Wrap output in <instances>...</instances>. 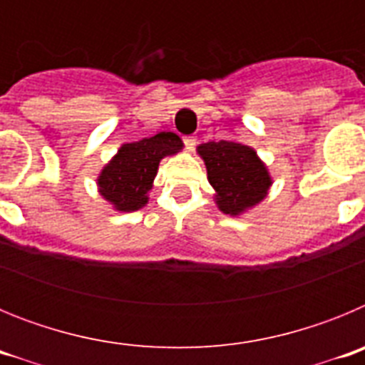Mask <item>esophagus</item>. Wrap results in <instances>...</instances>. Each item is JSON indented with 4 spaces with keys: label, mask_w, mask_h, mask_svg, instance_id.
Masks as SVG:
<instances>
[{
    "label": "esophagus",
    "mask_w": 365,
    "mask_h": 365,
    "mask_svg": "<svg viewBox=\"0 0 365 365\" xmlns=\"http://www.w3.org/2000/svg\"><path fill=\"white\" fill-rule=\"evenodd\" d=\"M195 144H197V138L193 137V135H188V137H185V146L188 148L190 151H192L193 148H195Z\"/></svg>",
    "instance_id": "obj_1"
}]
</instances>
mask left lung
<instances>
[{"label":"left lung","instance_id":"left-lung-1","mask_svg":"<svg viewBox=\"0 0 365 365\" xmlns=\"http://www.w3.org/2000/svg\"><path fill=\"white\" fill-rule=\"evenodd\" d=\"M197 155L206 166L214 201L222 214L240 217L269 195L272 186L269 168L252 146L235 140L205 143Z\"/></svg>","mask_w":365,"mask_h":365}]
</instances>
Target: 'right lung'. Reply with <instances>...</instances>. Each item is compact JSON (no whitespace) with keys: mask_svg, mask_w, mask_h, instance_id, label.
Segmentation results:
<instances>
[{"mask_svg":"<svg viewBox=\"0 0 365 365\" xmlns=\"http://www.w3.org/2000/svg\"><path fill=\"white\" fill-rule=\"evenodd\" d=\"M185 144L173 131H160L150 138L124 143L100 170L96 188L117 212H137L150 201V190L164 157L182 151Z\"/></svg>","mask_w":365,"mask_h":365,"instance_id":"obj_1","label":"right lung"}]
</instances>
